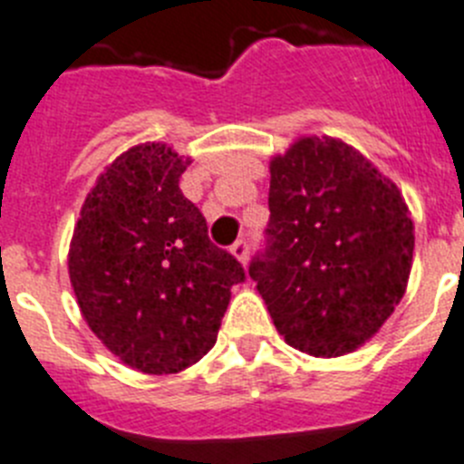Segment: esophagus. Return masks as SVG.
<instances>
[{"label":"esophagus","mask_w":464,"mask_h":464,"mask_svg":"<svg viewBox=\"0 0 464 464\" xmlns=\"http://www.w3.org/2000/svg\"><path fill=\"white\" fill-rule=\"evenodd\" d=\"M231 254L237 258V261L242 263V266H247V256H249V245H247V240H245V237H240V240L233 242Z\"/></svg>","instance_id":"esophagus-1"}]
</instances>
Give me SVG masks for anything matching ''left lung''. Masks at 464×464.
<instances>
[{
  "mask_svg": "<svg viewBox=\"0 0 464 464\" xmlns=\"http://www.w3.org/2000/svg\"><path fill=\"white\" fill-rule=\"evenodd\" d=\"M268 247L249 266L286 344L337 358L372 340L407 291L414 222L356 148L300 136L270 160Z\"/></svg>",
  "mask_w": 464,
  "mask_h": 464,
  "instance_id": "1",
  "label": "left lung"
}]
</instances>
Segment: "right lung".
Here are the masks:
<instances>
[{
  "label": "right lung",
  "instance_id": "1",
  "mask_svg": "<svg viewBox=\"0 0 464 464\" xmlns=\"http://www.w3.org/2000/svg\"><path fill=\"white\" fill-rule=\"evenodd\" d=\"M189 157L140 143L106 166L69 245L82 319L108 352L143 374H178L217 342L240 263L208 237L180 191Z\"/></svg>",
  "mask_w": 464,
  "mask_h": 464
}]
</instances>
